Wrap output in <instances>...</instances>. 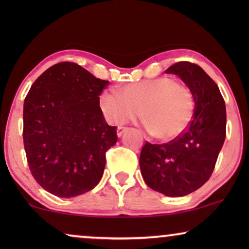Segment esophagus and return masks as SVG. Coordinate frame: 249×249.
Wrapping results in <instances>:
<instances>
[{"mask_svg":"<svg viewBox=\"0 0 249 249\" xmlns=\"http://www.w3.org/2000/svg\"><path fill=\"white\" fill-rule=\"evenodd\" d=\"M125 130H128L127 127H121L120 125V127H118V129H117V135L120 137V136H122V134H124Z\"/></svg>","mask_w":249,"mask_h":249,"instance_id":"1","label":"esophagus"}]
</instances>
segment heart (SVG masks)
<instances>
[{"label": "heart", "instance_id": "obj_1", "mask_svg": "<svg viewBox=\"0 0 249 249\" xmlns=\"http://www.w3.org/2000/svg\"><path fill=\"white\" fill-rule=\"evenodd\" d=\"M122 94L107 90L100 107L112 124H124L142 114L147 129L160 141L178 138L189 127L195 112L192 89L175 78L159 77L124 85Z\"/></svg>", "mask_w": 249, "mask_h": 249}]
</instances>
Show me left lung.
Returning <instances> with one entry per match:
<instances>
[{"mask_svg":"<svg viewBox=\"0 0 249 249\" xmlns=\"http://www.w3.org/2000/svg\"><path fill=\"white\" fill-rule=\"evenodd\" d=\"M192 89L195 112L189 127L166 144L142 146L139 165L146 185L169 197L200 188L212 175L226 139V104L214 80L195 63L181 61L165 70Z\"/></svg>","mask_w":249,"mask_h":249,"instance_id":"8db88e82","label":"left lung"}]
</instances>
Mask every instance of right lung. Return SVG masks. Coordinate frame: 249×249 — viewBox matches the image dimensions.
Segmentation results:
<instances>
[{
    "instance_id": "right-lung-1",
    "label": "right lung",
    "mask_w": 249,
    "mask_h": 249,
    "mask_svg": "<svg viewBox=\"0 0 249 249\" xmlns=\"http://www.w3.org/2000/svg\"><path fill=\"white\" fill-rule=\"evenodd\" d=\"M107 80L73 62L54 64L32 85L23 104V145L40 187L74 197L100 182L105 153L118 141L105 122L100 95Z\"/></svg>"
}]
</instances>
